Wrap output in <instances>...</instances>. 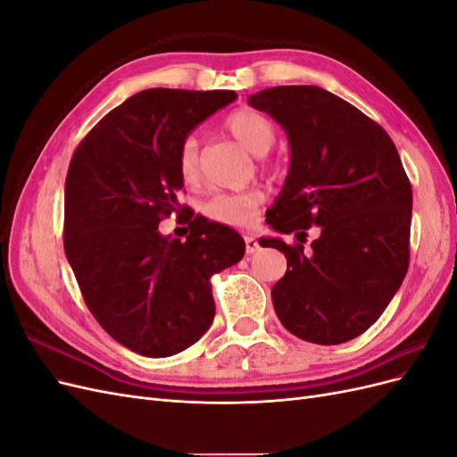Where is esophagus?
Returning a JSON list of instances; mask_svg holds the SVG:
<instances>
[{
    "instance_id": "obj_1",
    "label": "esophagus",
    "mask_w": 457,
    "mask_h": 457,
    "mask_svg": "<svg viewBox=\"0 0 457 457\" xmlns=\"http://www.w3.org/2000/svg\"><path fill=\"white\" fill-rule=\"evenodd\" d=\"M244 242H245V253L247 255H252V253H255L259 250V242H257L255 237H252V234H245Z\"/></svg>"
}]
</instances>
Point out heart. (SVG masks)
<instances>
[{
  "label": "heart",
  "instance_id": "b5f03b06",
  "mask_svg": "<svg viewBox=\"0 0 457 457\" xmlns=\"http://www.w3.org/2000/svg\"><path fill=\"white\" fill-rule=\"evenodd\" d=\"M225 128L234 139L240 141L255 156H265L276 143L274 123L253 108L234 110L227 116ZM177 168L187 185H195L200 179V145L195 135H188L179 146ZM265 200L259 188L217 195L204 204V215L219 225L247 227L253 223L257 207Z\"/></svg>",
  "mask_w": 457,
  "mask_h": 457
}]
</instances>
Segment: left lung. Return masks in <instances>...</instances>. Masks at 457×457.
Masks as SVG:
<instances>
[{"mask_svg": "<svg viewBox=\"0 0 457 457\" xmlns=\"http://www.w3.org/2000/svg\"><path fill=\"white\" fill-rule=\"evenodd\" d=\"M284 128L292 160L267 223L297 244L280 250L287 270L272 287L289 334L316 345L351 341L378 320L410 262L411 185L386 131L316 86H278L247 99ZM321 227L309 251L306 228Z\"/></svg>", "mask_w": 457, "mask_h": 457, "instance_id": "8db88e82", "label": "left lung"}]
</instances>
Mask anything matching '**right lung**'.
<instances>
[{"instance_id": "1", "label": "right lung", "mask_w": 457, "mask_h": 457, "mask_svg": "<svg viewBox=\"0 0 457 457\" xmlns=\"http://www.w3.org/2000/svg\"><path fill=\"white\" fill-rule=\"evenodd\" d=\"M234 99V91L145 89L110 110L68 165L66 259L96 322L137 354L163 358L195 345L215 316L210 278L244 257L240 234L202 215L190 213L187 240L158 230L181 210L179 146Z\"/></svg>"}]
</instances>
